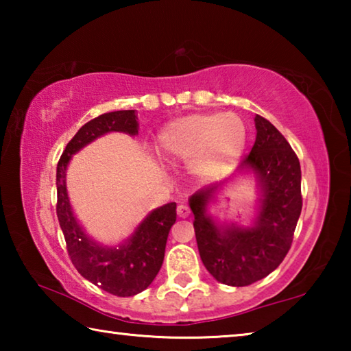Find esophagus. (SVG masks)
I'll use <instances>...</instances> for the list:
<instances>
[{
	"mask_svg": "<svg viewBox=\"0 0 351 351\" xmlns=\"http://www.w3.org/2000/svg\"><path fill=\"white\" fill-rule=\"evenodd\" d=\"M176 212H178V217H180V218H187V217L190 215V209H189V207H187L186 204H180V206H178Z\"/></svg>",
	"mask_w": 351,
	"mask_h": 351,
	"instance_id": "1",
	"label": "esophagus"
}]
</instances>
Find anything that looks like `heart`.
<instances>
[{
    "mask_svg": "<svg viewBox=\"0 0 351 351\" xmlns=\"http://www.w3.org/2000/svg\"><path fill=\"white\" fill-rule=\"evenodd\" d=\"M246 142V127L234 112H197L169 122L158 134L156 153L165 162L187 161L206 180L223 176Z\"/></svg>",
    "mask_w": 351,
    "mask_h": 351,
    "instance_id": "heart-1",
    "label": "heart"
}]
</instances>
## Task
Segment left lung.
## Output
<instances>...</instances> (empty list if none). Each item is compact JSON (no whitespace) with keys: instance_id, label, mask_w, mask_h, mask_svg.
Here are the masks:
<instances>
[{"instance_id":"1","label":"left lung","mask_w":351,"mask_h":351,"mask_svg":"<svg viewBox=\"0 0 351 351\" xmlns=\"http://www.w3.org/2000/svg\"><path fill=\"white\" fill-rule=\"evenodd\" d=\"M254 122V147L239 169L252 171L261 192L254 224L219 226L207 215V206L223 184L201 189L189 199L199 257L206 269L229 287L252 285L282 263L302 212L299 158L269 121L257 114Z\"/></svg>"}]
</instances>
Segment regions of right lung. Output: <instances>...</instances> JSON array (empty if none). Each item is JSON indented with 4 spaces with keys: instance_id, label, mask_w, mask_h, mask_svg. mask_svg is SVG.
<instances>
[{
    "instance_id": "right-lung-1",
    "label": "right lung",
    "mask_w": 351,
    "mask_h": 351,
    "mask_svg": "<svg viewBox=\"0 0 351 351\" xmlns=\"http://www.w3.org/2000/svg\"><path fill=\"white\" fill-rule=\"evenodd\" d=\"M134 110L111 111L86 122L68 142L57 165V217L75 269L86 280L119 297L147 289L164 261L165 243L176 221V203L164 204L142 219L130 239L119 246H102L91 240L74 217L66 190V169L73 154L111 132L138 134Z\"/></svg>"
}]
</instances>
